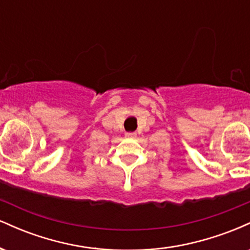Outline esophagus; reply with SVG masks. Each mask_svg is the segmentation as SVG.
Listing matches in <instances>:
<instances>
[{
	"label": "esophagus",
	"mask_w": 250,
	"mask_h": 250,
	"mask_svg": "<svg viewBox=\"0 0 250 250\" xmlns=\"http://www.w3.org/2000/svg\"><path fill=\"white\" fill-rule=\"evenodd\" d=\"M125 136H127V137H135V136H136V133H135V131H128V133H125Z\"/></svg>",
	"instance_id": "34e87169"
}]
</instances>
